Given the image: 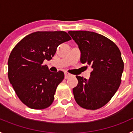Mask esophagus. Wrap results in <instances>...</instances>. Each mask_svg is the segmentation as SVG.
I'll list each match as a JSON object with an SVG mask.
<instances>
[{
  "mask_svg": "<svg viewBox=\"0 0 133 133\" xmlns=\"http://www.w3.org/2000/svg\"><path fill=\"white\" fill-rule=\"evenodd\" d=\"M72 76V75H70V74H69V72H64V78H66V79H67V78H69V77H70Z\"/></svg>",
  "mask_w": 133,
  "mask_h": 133,
  "instance_id": "1",
  "label": "esophagus"
}]
</instances>
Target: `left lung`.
Returning <instances> with one entry per match:
<instances>
[{
    "label": "left lung",
    "mask_w": 133,
    "mask_h": 133,
    "mask_svg": "<svg viewBox=\"0 0 133 133\" xmlns=\"http://www.w3.org/2000/svg\"><path fill=\"white\" fill-rule=\"evenodd\" d=\"M81 52V62L92 68L89 80L76 76L78 84L72 89L77 104L89 110L103 107L113 97L121 83L124 63L116 44L94 32L69 31Z\"/></svg>",
    "instance_id": "left-lung-1"
}]
</instances>
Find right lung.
I'll list each match as a JSON object with an SVG mask.
<instances>
[{"mask_svg":"<svg viewBox=\"0 0 133 133\" xmlns=\"http://www.w3.org/2000/svg\"><path fill=\"white\" fill-rule=\"evenodd\" d=\"M71 40L64 31H38L15 46L8 61V77L16 95L28 107L44 109L53 102L63 71L50 72L44 60L53 57L58 46Z\"/></svg>","mask_w":133,"mask_h":133,"instance_id":"1","label":"right lung"}]
</instances>
